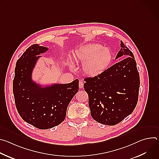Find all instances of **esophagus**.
I'll return each mask as SVG.
<instances>
[{
  "label": "esophagus",
  "mask_w": 159,
  "mask_h": 159,
  "mask_svg": "<svg viewBox=\"0 0 159 159\" xmlns=\"http://www.w3.org/2000/svg\"><path fill=\"white\" fill-rule=\"evenodd\" d=\"M83 87H84V82L82 81H80L79 82V87L80 89H82V88H83Z\"/></svg>",
  "instance_id": "obj_1"
}]
</instances>
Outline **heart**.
Listing matches in <instances>:
<instances>
[{
    "label": "heart",
    "mask_w": 159,
    "mask_h": 159,
    "mask_svg": "<svg viewBox=\"0 0 159 159\" xmlns=\"http://www.w3.org/2000/svg\"><path fill=\"white\" fill-rule=\"evenodd\" d=\"M73 58L82 63V70L85 75L94 77L107 69L112 60V53L109 48L102 47L100 44L89 43L77 49L73 53ZM70 63H72V61Z\"/></svg>",
    "instance_id": "obj_1"
}]
</instances>
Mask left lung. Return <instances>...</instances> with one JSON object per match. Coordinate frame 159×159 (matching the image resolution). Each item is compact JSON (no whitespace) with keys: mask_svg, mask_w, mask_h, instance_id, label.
<instances>
[{"mask_svg":"<svg viewBox=\"0 0 159 159\" xmlns=\"http://www.w3.org/2000/svg\"><path fill=\"white\" fill-rule=\"evenodd\" d=\"M116 59L122 60L98 77L84 79L85 91L93 118L99 123L113 126L129 116L137 106L140 75L133 53L121 41Z\"/></svg>","mask_w":159,"mask_h":159,"instance_id":"left-lung-1","label":"left lung"}]
</instances>
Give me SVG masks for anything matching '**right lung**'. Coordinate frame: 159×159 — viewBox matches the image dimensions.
Wrapping results in <instances>:
<instances>
[{
    "mask_svg": "<svg viewBox=\"0 0 159 159\" xmlns=\"http://www.w3.org/2000/svg\"><path fill=\"white\" fill-rule=\"evenodd\" d=\"M48 48L34 44L17 60L13 80L15 104L20 116L33 126L47 129L60 125L67 107L79 90V80L43 87L32 80V72L41 53Z\"/></svg>",
    "mask_w": 159,
    "mask_h": 159,
    "instance_id": "add662e5",
    "label": "right lung"
}]
</instances>
